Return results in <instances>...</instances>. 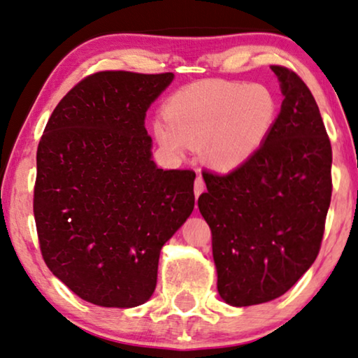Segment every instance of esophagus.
<instances>
[{"instance_id":"esophagus-1","label":"esophagus","mask_w":358,"mask_h":358,"mask_svg":"<svg viewBox=\"0 0 358 358\" xmlns=\"http://www.w3.org/2000/svg\"><path fill=\"white\" fill-rule=\"evenodd\" d=\"M204 189H206L204 180H202V177H196V180H194V196L199 197L202 193H204Z\"/></svg>"}]
</instances>
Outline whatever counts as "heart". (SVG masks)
<instances>
[{
    "instance_id": "obj_1",
    "label": "heart",
    "mask_w": 358,
    "mask_h": 358,
    "mask_svg": "<svg viewBox=\"0 0 358 358\" xmlns=\"http://www.w3.org/2000/svg\"><path fill=\"white\" fill-rule=\"evenodd\" d=\"M278 101L260 83L202 82L181 90L154 125L157 141L170 152L202 149L210 167L228 172L246 164L273 130Z\"/></svg>"
}]
</instances>
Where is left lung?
Returning <instances> with one entry per match:
<instances>
[{
  "instance_id": "obj_1",
  "label": "left lung",
  "mask_w": 358,
  "mask_h": 358,
  "mask_svg": "<svg viewBox=\"0 0 358 358\" xmlns=\"http://www.w3.org/2000/svg\"><path fill=\"white\" fill-rule=\"evenodd\" d=\"M282 103L264 146L197 199L212 231L217 289L234 307L285 294L315 262L331 202V143L310 90L271 66Z\"/></svg>"
}]
</instances>
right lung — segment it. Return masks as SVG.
I'll list each match as a JSON object with an SVG mask.
<instances>
[{
    "label": "right lung",
    "mask_w": 358,
    "mask_h": 358,
    "mask_svg": "<svg viewBox=\"0 0 358 358\" xmlns=\"http://www.w3.org/2000/svg\"><path fill=\"white\" fill-rule=\"evenodd\" d=\"M172 80V72L93 73L64 96L43 131L34 191L41 255L94 306L145 303L162 246L194 209L196 173L157 169L145 128Z\"/></svg>",
    "instance_id": "add662e5"
}]
</instances>
